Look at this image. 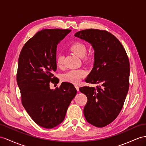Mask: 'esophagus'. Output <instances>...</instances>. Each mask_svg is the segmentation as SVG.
<instances>
[{"instance_id":"obj_1","label":"esophagus","mask_w":146,"mask_h":146,"mask_svg":"<svg viewBox=\"0 0 146 146\" xmlns=\"http://www.w3.org/2000/svg\"><path fill=\"white\" fill-rule=\"evenodd\" d=\"M74 87H75V88L76 89L77 91H79V87H78V85H74Z\"/></svg>"}]
</instances>
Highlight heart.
<instances>
[{"label": "heart", "mask_w": 146, "mask_h": 146, "mask_svg": "<svg viewBox=\"0 0 146 146\" xmlns=\"http://www.w3.org/2000/svg\"><path fill=\"white\" fill-rule=\"evenodd\" d=\"M70 49L72 52L76 55L78 57L83 58L84 61L89 62L90 60V57L86 55L87 53L86 46L80 41H76L73 42L70 47ZM63 55L59 54L57 59L56 63L58 67H62L63 65ZM87 75V72L83 69H74L71 70L69 72L63 74L62 76V80L68 83L73 84H78Z\"/></svg>", "instance_id": "1"}]
</instances>
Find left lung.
<instances>
[{"label":"left lung","instance_id":"obj_1","mask_svg":"<svg viewBox=\"0 0 146 146\" xmlns=\"http://www.w3.org/2000/svg\"><path fill=\"white\" fill-rule=\"evenodd\" d=\"M74 36L90 43L94 50V66L86 83L99 84L97 88H80L86 96L84 108L86 121L98 128L113 121L122 109L129 89V62L122 44L105 30L88 29Z\"/></svg>","mask_w":146,"mask_h":146}]
</instances>
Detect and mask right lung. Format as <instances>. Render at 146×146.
<instances>
[{"mask_svg":"<svg viewBox=\"0 0 146 146\" xmlns=\"http://www.w3.org/2000/svg\"><path fill=\"white\" fill-rule=\"evenodd\" d=\"M70 31H38L24 45L18 58L17 81L22 104L33 120L45 128H53L63 121L77 92L74 86L66 82L59 88L49 87L50 82L56 81L53 73L57 70V45Z\"/></svg>","mask_w":146,"mask_h":146,"instance_id":"add662e5","label":"right lung"}]
</instances>
